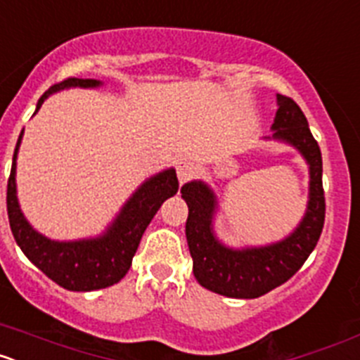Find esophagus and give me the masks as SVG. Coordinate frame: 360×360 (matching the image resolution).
Here are the masks:
<instances>
[{"mask_svg": "<svg viewBox=\"0 0 360 360\" xmlns=\"http://www.w3.org/2000/svg\"><path fill=\"white\" fill-rule=\"evenodd\" d=\"M196 173V167H195V162L189 160V158L182 157L176 160V174H178V180L180 184H186L189 182L191 178L195 176Z\"/></svg>", "mask_w": 360, "mask_h": 360, "instance_id": "34e87169", "label": "esophagus"}]
</instances>
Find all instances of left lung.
Segmentation results:
<instances>
[{"instance_id": "1", "label": "left lung", "mask_w": 360, "mask_h": 360, "mask_svg": "<svg viewBox=\"0 0 360 360\" xmlns=\"http://www.w3.org/2000/svg\"><path fill=\"white\" fill-rule=\"evenodd\" d=\"M278 104L272 124V139L294 146L310 165V200L307 214L290 236L269 247L227 249L212 234L211 224L216 205L212 191L202 182H189L180 191L189 207L186 236L195 278L202 287L219 295L254 299L287 283L316 249L323 232L326 203L319 144L294 98L278 95Z\"/></svg>"}]
</instances>
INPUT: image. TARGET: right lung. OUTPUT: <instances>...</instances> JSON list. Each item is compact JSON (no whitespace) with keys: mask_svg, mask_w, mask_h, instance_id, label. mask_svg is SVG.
I'll return each instance as SVG.
<instances>
[{"mask_svg":"<svg viewBox=\"0 0 360 360\" xmlns=\"http://www.w3.org/2000/svg\"><path fill=\"white\" fill-rule=\"evenodd\" d=\"M101 82L95 79H77L68 77L65 81L50 86L49 90L41 95L36 111L39 110L44 98L50 94L65 90L70 86L81 88H94ZM19 135L14 151L11 176L6 184V212L11 221L12 234L15 241L43 274L49 276L59 287L73 292H90L106 288L119 283L126 276L131 266V259L135 256L141 238L146 227L157 214L162 203L178 191V178L174 169H167L158 173L157 176L149 178L142 184L141 189L129 198L117 216L106 234L95 240L81 241H52L41 236L39 232L28 225L23 212L18 205L15 196V157L21 144Z\"/></svg>","mask_w":360,"mask_h":360,"instance_id":"add662e5","label":"right lung"}]
</instances>
